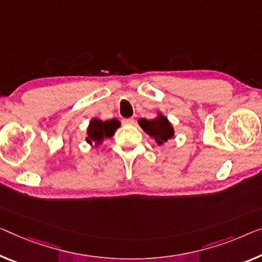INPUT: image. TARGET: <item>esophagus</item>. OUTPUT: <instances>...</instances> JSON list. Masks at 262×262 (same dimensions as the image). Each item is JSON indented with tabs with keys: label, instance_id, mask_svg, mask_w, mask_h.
I'll use <instances>...</instances> for the list:
<instances>
[{
	"label": "esophagus",
	"instance_id": "obj_1",
	"mask_svg": "<svg viewBox=\"0 0 262 262\" xmlns=\"http://www.w3.org/2000/svg\"><path fill=\"white\" fill-rule=\"evenodd\" d=\"M122 122H123V124H134L135 119L134 118H124Z\"/></svg>",
	"mask_w": 262,
	"mask_h": 262
}]
</instances>
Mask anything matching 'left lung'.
I'll return each mask as SVG.
<instances>
[{
	"mask_svg": "<svg viewBox=\"0 0 262 262\" xmlns=\"http://www.w3.org/2000/svg\"><path fill=\"white\" fill-rule=\"evenodd\" d=\"M138 123L140 127H142L148 136L155 138L156 142L159 145L166 143L168 139L172 138L173 134H174L170 122H168L166 117H164V116H159L158 118L151 120L142 118L138 120Z\"/></svg>",
	"mask_w": 262,
	"mask_h": 262,
	"instance_id": "obj_1",
	"label": "left lung"
}]
</instances>
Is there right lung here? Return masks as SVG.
<instances>
[{
	"instance_id": "1",
	"label": "right lung",
	"mask_w": 262,
	"mask_h": 262,
	"mask_svg": "<svg viewBox=\"0 0 262 262\" xmlns=\"http://www.w3.org/2000/svg\"><path fill=\"white\" fill-rule=\"evenodd\" d=\"M120 126L119 120L110 119L102 122L99 119H92L89 127H88L86 142L90 144H100L104 138H110L114 136L117 127Z\"/></svg>"
}]
</instances>
